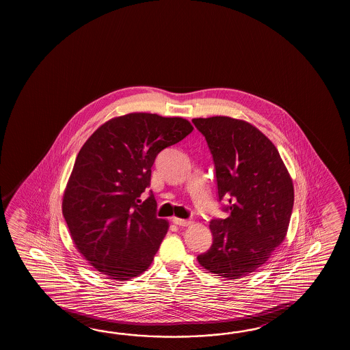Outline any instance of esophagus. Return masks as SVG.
Wrapping results in <instances>:
<instances>
[{
    "label": "esophagus",
    "instance_id": "34e87169",
    "mask_svg": "<svg viewBox=\"0 0 350 350\" xmlns=\"http://www.w3.org/2000/svg\"><path fill=\"white\" fill-rule=\"evenodd\" d=\"M172 223L178 225V226H187V225L191 224V221L185 220V219H180V217H172Z\"/></svg>",
    "mask_w": 350,
    "mask_h": 350
}]
</instances>
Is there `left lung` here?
Masks as SVG:
<instances>
[{"instance_id":"left-lung-1","label":"left lung","mask_w":350,"mask_h":350,"mask_svg":"<svg viewBox=\"0 0 350 350\" xmlns=\"http://www.w3.org/2000/svg\"><path fill=\"white\" fill-rule=\"evenodd\" d=\"M215 166L226 219H213V245L198 255L201 267L239 279L265 264L283 243L294 205L291 175L274 144L256 127L228 116L193 119Z\"/></svg>"}]
</instances>
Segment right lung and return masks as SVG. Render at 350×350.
Returning a JSON list of instances; mask_svg holds the SVG:
<instances>
[{"label": "right lung", "mask_w": 350, "mask_h": 350, "mask_svg": "<svg viewBox=\"0 0 350 350\" xmlns=\"http://www.w3.org/2000/svg\"><path fill=\"white\" fill-rule=\"evenodd\" d=\"M181 118L135 112L105 122L76 157L62 213L79 252L109 279L129 280L154 260L169 224L150 191L160 151L193 131Z\"/></svg>", "instance_id": "1"}]
</instances>
